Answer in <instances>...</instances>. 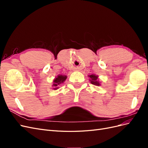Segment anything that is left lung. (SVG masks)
<instances>
[{
  "instance_id": "8db88e82",
  "label": "left lung",
  "mask_w": 148,
  "mask_h": 148,
  "mask_svg": "<svg viewBox=\"0 0 148 148\" xmlns=\"http://www.w3.org/2000/svg\"><path fill=\"white\" fill-rule=\"evenodd\" d=\"M89 77L90 78V82L91 84L96 85V86H99L100 83L97 81V76H96L95 75H91Z\"/></svg>"
}]
</instances>
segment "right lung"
<instances>
[{
    "label": "right lung",
    "instance_id": "add662e5",
    "mask_svg": "<svg viewBox=\"0 0 148 148\" xmlns=\"http://www.w3.org/2000/svg\"><path fill=\"white\" fill-rule=\"evenodd\" d=\"M66 79V76L65 75H59L57 77L53 80V86H55L54 89L58 88V86L60 85L62 83L65 82V80Z\"/></svg>",
    "mask_w": 148,
    "mask_h": 148
}]
</instances>
